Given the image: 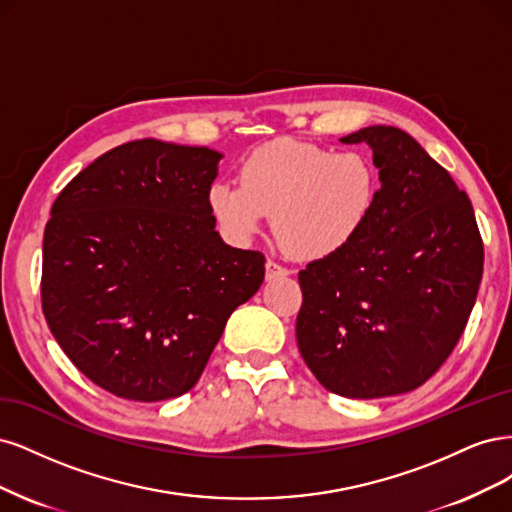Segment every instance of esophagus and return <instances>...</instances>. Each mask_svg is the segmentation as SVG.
<instances>
[{"label":"esophagus","instance_id":"esophagus-1","mask_svg":"<svg viewBox=\"0 0 512 512\" xmlns=\"http://www.w3.org/2000/svg\"><path fill=\"white\" fill-rule=\"evenodd\" d=\"M287 274H289V270H287L285 266H280V263H276V261H272V259L266 261V278H268V280L278 278V276H287Z\"/></svg>","mask_w":512,"mask_h":512}]
</instances>
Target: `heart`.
Here are the masks:
<instances>
[{"mask_svg":"<svg viewBox=\"0 0 512 512\" xmlns=\"http://www.w3.org/2000/svg\"><path fill=\"white\" fill-rule=\"evenodd\" d=\"M378 195V172L359 151L298 140H274L246 155L238 185L217 180L208 208L223 232L251 240L266 214L274 236L298 259H321L344 249L366 225Z\"/></svg>","mask_w":512,"mask_h":512,"instance_id":"1","label":"heart"}]
</instances>
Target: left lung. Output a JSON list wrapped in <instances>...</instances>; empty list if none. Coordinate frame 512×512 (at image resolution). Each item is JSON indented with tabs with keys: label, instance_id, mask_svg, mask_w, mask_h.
I'll return each mask as SVG.
<instances>
[{
	"label": "left lung",
	"instance_id": "8db88e82",
	"mask_svg": "<svg viewBox=\"0 0 512 512\" xmlns=\"http://www.w3.org/2000/svg\"><path fill=\"white\" fill-rule=\"evenodd\" d=\"M366 142L381 189L359 234L300 270V353L344 398L421 387L464 334L483 276V238L466 191L398 127L342 138Z\"/></svg>",
	"mask_w": 512,
	"mask_h": 512
}]
</instances>
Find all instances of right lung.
<instances>
[{
	"label": "right lung",
	"mask_w": 512,
	"mask_h": 512,
	"mask_svg": "<svg viewBox=\"0 0 512 512\" xmlns=\"http://www.w3.org/2000/svg\"><path fill=\"white\" fill-rule=\"evenodd\" d=\"M219 159L206 146L127 142L76 174L51 208L46 323L72 364L117 398L193 389L229 315L263 283L266 257L214 232Z\"/></svg>",
	"instance_id": "right-lung-1"
}]
</instances>
